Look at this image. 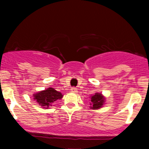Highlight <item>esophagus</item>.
<instances>
[{
	"label": "esophagus",
	"instance_id": "1",
	"mask_svg": "<svg viewBox=\"0 0 149 149\" xmlns=\"http://www.w3.org/2000/svg\"><path fill=\"white\" fill-rule=\"evenodd\" d=\"M71 91H72V92H73V93H77L78 92V90H77V88H76V87H72V88H71Z\"/></svg>",
	"mask_w": 149,
	"mask_h": 149
}]
</instances>
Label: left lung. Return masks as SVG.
I'll return each mask as SVG.
<instances>
[{"label": "left lung", "instance_id": "left-lung-1", "mask_svg": "<svg viewBox=\"0 0 149 149\" xmlns=\"http://www.w3.org/2000/svg\"><path fill=\"white\" fill-rule=\"evenodd\" d=\"M105 98L100 93H95V94L91 97V109H97L101 108L104 104Z\"/></svg>", "mask_w": 149, "mask_h": 149}]
</instances>
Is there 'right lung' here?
<instances>
[{
  "label": "right lung",
  "mask_w": 149,
  "mask_h": 149,
  "mask_svg": "<svg viewBox=\"0 0 149 149\" xmlns=\"http://www.w3.org/2000/svg\"><path fill=\"white\" fill-rule=\"evenodd\" d=\"M34 100L43 108H49L52 104L58 100H61L63 97L59 91L53 88H48L44 91H41L34 94Z\"/></svg>",
  "instance_id": "1"
}]
</instances>
